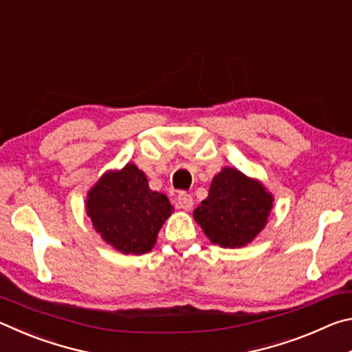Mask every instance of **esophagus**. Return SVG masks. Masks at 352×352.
I'll use <instances>...</instances> for the list:
<instances>
[{
    "mask_svg": "<svg viewBox=\"0 0 352 352\" xmlns=\"http://www.w3.org/2000/svg\"><path fill=\"white\" fill-rule=\"evenodd\" d=\"M177 205H178V208H182V210H184V211H190L194 205L192 195L186 194V192H180L177 197Z\"/></svg>",
    "mask_w": 352,
    "mask_h": 352,
    "instance_id": "34e87169",
    "label": "esophagus"
}]
</instances>
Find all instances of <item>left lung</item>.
Here are the masks:
<instances>
[{
	"instance_id": "left-lung-1",
	"label": "left lung",
	"mask_w": 352,
	"mask_h": 352,
	"mask_svg": "<svg viewBox=\"0 0 352 352\" xmlns=\"http://www.w3.org/2000/svg\"><path fill=\"white\" fill-rule=\"evenodd\" d=\"M272 208L273 195L259 180L223 168L212 178L208 197L194 210V219L212 243L239 248L264 230Z\"/></svg>"
}]
</instances>
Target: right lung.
I'll use <instances>...</instances> for the list:
<instances>
[{"mask_svg":"<svg viewBox=\"0 0 352 352\" xmlns=\"http://www.w3.org/2000/svg\"><path fill=\"white\" fill-rule=\"evenodd\" d=\"M87 214L100 237L124 254L151 252L174 206L164 194L148 188L135 164L109 170L88 190Z\"/></svg>","mask_w":352,"mask_h":352,"instance_id":"obj_1","label":"right lung"}]
</instances>
